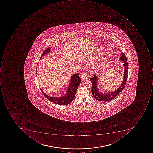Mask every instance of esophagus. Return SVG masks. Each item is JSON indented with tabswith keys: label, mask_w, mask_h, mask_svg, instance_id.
I'll use <instances>...</instances> for the list:
<instances>
[{
	"label": "esophagus",
	"mask_w": 153,
	"mask_h": 153,
	"mask_svg": "<svg viewBox=\"0 0 153 153\" xmlns=\"http://www.w3.org/2000/svg\"><path fill=\"white\" fill-rule=\"evenodd\" d=\"M80 76L83 80H86L88 79V75H87V73L85 72L82 73Z\"/></svg>",
	"instance_id": "esophagus-1"
}]
</instances>
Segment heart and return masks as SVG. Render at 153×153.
Returning <instances> with one entry per match:
<instances>
[{
  "instance_id": "1",
  "label": "heart",
  "mask_w": 153,
  "mask_h": 153,
  "mask_svg": "<svg viewBox=\"0 0 153 153\" xmlns=\"http://www.w3.org/2000/svg\"><path fill=\"white\" fill-rule=\"evenodd\" d=\"M101 67V64H96V66H95V68H96L97 69H99Z\"/></svg>"
}]
</instances>
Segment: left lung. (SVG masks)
I'll return each instance as SVG.
<instances>
[{"instance_id": "left-lung-1", "label": "left lung", "mask_w": 153, "mask_h": 153, "mask_svg": "<svg viewBox=\"0 0 153 153\" xmlns=\"http://www.w3.org/2000/svg\"><path fill=\"white\" fill-rule=\"evenodd\" d=\"M120 59L124 62V65L125 66V71H124V79L122 84L114 92H111L110 93H102L99 92L97 89V85H98V78L97 75H94V77L90 79V81L92 83V87H91V93L92 96L97 101H102V102H108L111 101L112 99L115 98V97L120 94L122 91V90L125 88L126 83L127 80L128 74V65L127 61V58L126 55L122 53V56L120 57Z\"/></svg>"}]
</instances>
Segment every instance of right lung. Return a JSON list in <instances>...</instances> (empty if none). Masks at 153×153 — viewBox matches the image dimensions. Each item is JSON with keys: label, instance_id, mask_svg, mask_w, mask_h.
Masks as SVG:
<instances>
[{"label": "right lung", "instance_id": "obj_1", "mask_svg": "<svg viewBox=\"0 0 153 153\" xmlns=\"http://www.w3.org/2000/svg\"><path fill=\"white\" fill-rule=\"evenodd\" d=\"M51 47H49L46 49L43 52L41 57L44 55L49 53L51 51ZM36 74H37L36 71ZM81 82V79L79 76V74H76L72 75L71 76V81L68 89L67 93L64 96L61 97H51L47 96L44 93L41 89H40L43 95L50 102L58 105H68L70 104L74 99L77 89Z\"/></svg>", "mask_w": 153, "mask_h": 153}]
</instances>
